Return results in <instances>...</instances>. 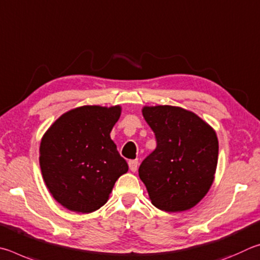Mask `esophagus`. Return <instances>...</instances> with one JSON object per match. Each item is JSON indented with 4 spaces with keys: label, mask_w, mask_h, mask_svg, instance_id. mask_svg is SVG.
<instances>
[{
    "label": "esophagus",
    "mask_w": 260,
    "mask_h": 260,
    "mask_svg": "<svg viewBox=\"0 0 260 260\" xmlns=\"http://www.w3.org/2000/svg\"><path fill=\"white\" fill-rule=\"evenodd\" d=\"M127 165H129L130 170L133 171V172H135L136 170H137V168H138V160H130L129 162H127Z\"/></svg>",
    "instance_id": "1"
}]
</instances>
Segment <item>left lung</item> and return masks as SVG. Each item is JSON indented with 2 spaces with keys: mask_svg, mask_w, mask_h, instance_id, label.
<instances>
[{
  "mask_svg": "<svg viewBox=\"0 0 260 260\" xmlns=\"http://www.w3.org/2000/svg\"><path fill=\"white\" fill-rule=\"evenodd\" d=\"M156 148L139 167L152 204L166 212L192 209L206 197L218 163L216 131L194 112L178 106H144Z\"/></svg>",
  "mask_w": 260,
  "mask_h": 260,
  "instance_id": "obj_1",
  "label": "left lung"
}]
</instances>
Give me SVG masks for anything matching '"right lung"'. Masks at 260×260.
Wrapping results in <instances>:
<instances>
[{"label": "right lung", "mask_w": 260, "mask_h": 260, "mask_svg": "<svg viewBox=\"0 0 260 260\" xmlns=\"http://www.w3.org/2000/svg\"><path fill=\"white\" fill-rule=\"evenodd\" d=\"M120 105H84L70 109L45 131L40 168L50 194L67 210L90 213L108 201L115 181L129 170L111 131Z\"/></svg>", "instance_id": "1"}]
</instances>
